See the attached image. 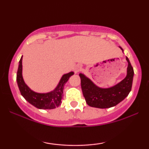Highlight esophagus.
I'll use <instances>...</instances> for the list:
<instances>
[{
  "instance_id": "obj_1",
  "label": "esophagus",
  "mask_w": 149,
  "mask_h": 149,
  "mask_svg": "<svg viewBox=\"0 0 149 149\" xmlns=\"http://www.w3.org/2000/svg\"><path fill=\"white\" fill-rule=\"evenodd\" d=\"M80 70V67H78H78H76V69H75V72H76V73L78 72V71H79Z\"/></svg>"
}]
</instances>
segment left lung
<instances>
[{
    "instance_id": "obj_1",
    "label": "left lung",
    "mask_w": 149,
    "mask_h": 149,
    "mask_svg": "<svg viewBox=\"0 0 149 149\" xmlns=\"http://www.w3.org/2000/svg\"><path fill=\"white\" fill-rule=\"evenodd\" d=\"M120 49L123 50L121 47ZM126 60L128 62L127 76L120 83L111 88H99L85 75L80 73L83 96L90 107L100 109L115 107L129 95L132 85L134 70L127 57Z\"/></svg>"
}]
</instances>
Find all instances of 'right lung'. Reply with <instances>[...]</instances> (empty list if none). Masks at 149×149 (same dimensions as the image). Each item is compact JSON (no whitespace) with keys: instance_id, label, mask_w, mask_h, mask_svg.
<instances>
[{"instance_id":"1","label":"right lung","mask_w":149,"mask_h":149,"mask_svg":"<svg viewBox=\"0 0 149 149\" xmlns=\"http://www.w3.org/2000/svg\"><path fill=\"white\" fill-rule=\"evenodd\" d=\"M74 74L73 72L64 74L61 77L59 84L54 90L48 93H37L32 91L31 89L25 84L22 77V57L19 60V67L17 73V81L21 92V95L24 97L29 103L40 109H53L59 107L61 104V99L63 96V90L64 85L71 76Z\"/></svg>"}]
</instances>
